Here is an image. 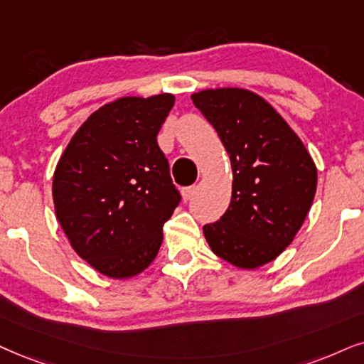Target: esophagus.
I'll list each match as a JSON object with an SVG mask.
<instances>
[{
  "label": "esophagus",
  "mask_w": 364,
  "mask_h": 364,
  "mask_svg": "<svg viewBox=\"0 0 364 364\" xmlns=\"http://www.w3.org/2000/svg\"><path fill=\"white\" fill-rule=\"evenodd\" d=\"M195 190H196L195 185H193V186H186V188H183V190H181V195H183V198H185V200L188 201V200H190V198L193 196V193H195Z\"/></svg>",
  "instance_id": "1"
}]
</instances>
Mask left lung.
Listing matches in <instances>:
<instances>
[{
  "mask_svg": "<svg viewBox=\"0 0 364 364\" xmlns=\"http://www.w3.org/2000/svg\"><path fill=\"white\" fill-rule=\"evenodd\" d=\"M218 132L233 171L232 201L222 218L203 227L216 255L240 269L269 264L291 245L317 186L306 146L280 114L245 89L191 95Z\"/></svg>",
  "mask_w": 364,
  "mask_h": 364,
  "instance_id": "left-lung-1",
  "label": "left lung"
}]
</instances>
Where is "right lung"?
Here are the masks:
<instances>
[{
	"instance_id": "add662e5",
	"label": "right lung",
	"mask_w": 364,
	"mask_h": 364,
	"mask_svg": "<svg viewBox=\"0 0 364 364\" xmlns=\"http://www.w3.org/2000/svg\"><path fill=\"white\" fill-rule=\"evenodd\" d=\"M174 95L122 97L73 134L53 174L55 215L95 270L127 279L149 267L181 201L158 132Z\"/></svg>"
}]
</instances>
